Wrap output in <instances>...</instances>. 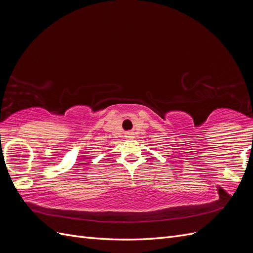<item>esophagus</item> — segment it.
Listing matches in <instances>:
<instances>
[{
  "mask_svg": "<svg viewBox=\"0 0 253 253\" xmlns=\"http://www.w3.org/2000/svg\"><path fill=\"white\" fill-rule=\"evenodd\" d=\"M127 137H133V133H127Z\"/></svg>",
  "mask_w": 253,
  "mask_h": 253,
  "instance_id": "esophagus-1",
  "label": "esophagus"
}]
</instances>
